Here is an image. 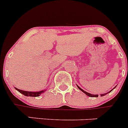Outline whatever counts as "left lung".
<instances>
[{
    "label": "left lung",
    "mask_w": 128,
    "mask_h": 128,
    "mask_svg": "<svg viewBox=\"0 0 128 128\" xmlns=\"http://www.w3.org/2000/svg\"><path fill=\"white\" fill-rule=\"evenodd\" d=\"M77 86H78V88H79V89L81 91H82V92H83V93H84V94H85L86 95H88V96H90V97H98V95H93V94H89V93H88V92H86L84 91V90H83V89H82V88H80V87H79L78 86V85H77ZM116 87V86H115V87H114V88H115ZM114 88H113V89H114ZM113 89H112V90H113ZM112 90H110V92H108V93H110V92H111V91H112ZM108 93H106V94H101V95H100V96H105V95H106V94H108Z\"/></svg>",
    "instance_id": "1"
}]
</instances>
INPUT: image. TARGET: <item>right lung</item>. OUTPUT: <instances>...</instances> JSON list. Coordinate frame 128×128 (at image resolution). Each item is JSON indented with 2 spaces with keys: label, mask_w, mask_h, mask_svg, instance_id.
<instances>
[{
  "label": "right lung",
  "mask_w": 128,
  "mask_h": 128,
  "mask_svg": "<svg viewBox=\"0 0 128 128\" xmlns=\"http://www.w3.org/2000/svg\"><path fill=\"white\" fill-rule=\"evenodd\" d=\"M16 90L20 92L21 94H22V95H25V96H39L40 95V94H43V93L45 92L46 90H42L40 92H28V91H24V90H21L18 89V88H15Z\"/></svg>",
  "instance_id": "1"
}]
</instances>
